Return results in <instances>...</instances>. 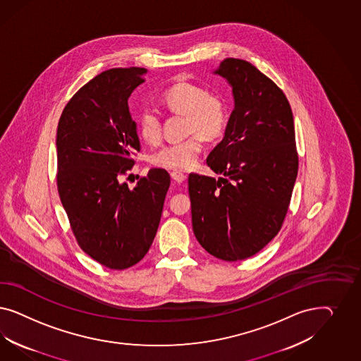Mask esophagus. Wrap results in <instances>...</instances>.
Masks as SVG:
<instances>
[{
    "instance_id": "1",
    "label": "esophagus",
    "mask_w": 361,
    "mask_h": 361,
    "mask_svg": "<svg viewBox=\"0 0 361 361\" xmlns=\"http://www.w3.org/2000/svg\"><path fill=\"white\" fill-rule=\"evenodd\" d=\"M171 177H172V180L176 181V183H178V184H181V183H184L186 180V175L184 173H181V172H172L171 173Z\"/></svg>"
}]
</instances>
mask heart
Segmentation results:
<instances>
[{
	"mask_svg": "<svg viewBox=\"0 0 361 361\" xmlns=\"http://www.w3.org/2000/svg\"><path fill=\"white\" fill-rule=\"evenodd\" d=\"M164 109L186 118V133H193L183 142L166 144L153 153L154 166L184 171L196 164L202 149V138L217 137L226 123V107L219 95L208 92L207 88L190 82H178L166 88L161 95ZM163 123L157 111L144 109L139 116V133L149 144L161 139Z\"/></svg>",
	"mask_w": 361,
	"mask_h": 361,
	"instance_id": "b5f03b06",
	"label": "heart"
}]
</instances>
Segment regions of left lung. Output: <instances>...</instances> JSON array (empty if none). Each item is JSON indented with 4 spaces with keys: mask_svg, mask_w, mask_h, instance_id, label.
<instances>
[{
    "mask_svg": "<svg viewBox=\"0 0 361 361\" xmlns=\"http://www.w3.org/2000/svg\"><path fill=\"white\" fill-rule=\"evenodd\" d=\"M216 73L229 80L235 104L222 142L207 159L222 177H188L192 225L209 254L237 262L261 252L279 233L299 157L283 91L243 59L226 58Z\"/></svg>",
    "mask_w": 361,
    "mask_h": 361,
    "instance_id": "obj_1",
    "label": "left lung"
}]
</instances>
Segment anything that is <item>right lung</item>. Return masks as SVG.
Segmentation results:
<instances>
[{
    "label": "right lung",
    "instance_id": "1",
    "mask_svg": "<svg viewBox=\"0 0 361 361\" xmlns=\"http://www.w3.org/2000/svg\"><path fill=\"white\" fill-rule=\"evenodd\" d=\"M142 67L103 71L66 104L56 130V186L83 252L112 270L140 262L161 219L171 176L153 168L130 189L121 183L140 140L128 98Z\"/></svg>",
    "mask_w": 361,
    "mask_h": 361
}]
</instances>
